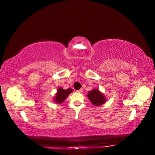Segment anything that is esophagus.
<instances>
[{
  "mask_svg": "<svg viewBox=\"0 0 155 155\" xmlns=\"http://www.w3.org/2000/svg\"><path fill=\"white\" fill-rule=\"evenodd\" d=\"M77 92H78V93H81V92H82V91H83V90H82V89H80V90H77Z\"/></svg>",
  "mask_w": 155,
  "mask_h": 155,
  "instance_id": "1",
  "label": "esophagus"
}]
</instances>
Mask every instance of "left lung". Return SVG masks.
<instances>
[{
    "instance_id": "left-lung-1",
    "label": "left lung",
    "mask_w": 155,
    "mask_h": 155,
    "mask_svg": "<svg viewBox=\"0 0 155 155\" xmlns=\"http://www.w3.org/2000/svg\"><path fill=\"white\" fill-rule=\"evenodd\" d=\"M87 97L91 102V103L97 107L102 105L106 102L105 96L97 89H94L91 91H89Z\"/></svg>"
}]
</instances>
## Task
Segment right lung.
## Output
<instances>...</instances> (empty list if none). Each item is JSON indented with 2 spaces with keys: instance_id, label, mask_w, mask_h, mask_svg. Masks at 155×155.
Returning a JSON list of instances; mask_svg holds the SVG:
<instances>
[{
  "instance_id": "add662e5",
  "label": "right lung",
  "mask_w": 155,
  "mask_h": 155,
  "mask_svg": "<svg viewBox=\"0 0 155 155\" xmlns=\"http://www.w3.org/2000/svg\"><path fill=\"white\" fill-rule=\"evenodd\" d=\"M72 92V90L71 88L64 90L62 87H59L57 90V92L55 96L54 97V101L57 104H61L64 102L70 93Z\"/></svg>"
}]
</instances>
